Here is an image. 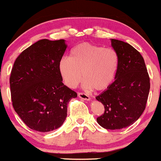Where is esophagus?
<instances>
[{
    "instance_id": "obj_1",
    "label": "esophagus",
    "mask_w": 161,
    "mask_h": 161,
    "mask_svg": "<svg viewBox=\"0 0 161 161\" xmlns=\"http://www.w3.org/2000/svg\"><path fill=\"white\" fill-rule=\"evenodd\" d=\"M78 96H79L80 98H82V99H84L86 101L90 100V97L89 96V95L85 94V93H83V92H79L78 93Z\"/></svg>"
}]
</instances>
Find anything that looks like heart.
Masks as SVG:
<instances>
[{
	"instance_id": "obj_1",
	"label": "heart",
	"mask_w": 161,
	"mask_h": 161,
	"mask_svg": "<svg viewBox=\"0 0 161 161\" xmlns=\"http://www.w3.org/2000/svg\"><path fill=\"white\" fill-rule=\"evenodd\" d=\"M118 65L119 56L114 49L82 43L72 49L69 58H61L58 70L68 87H76L83 75L85 87L104 91L112 83Z\"/></svg>"
}]
</instances>
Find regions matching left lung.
I'll use <instances>...</instances> for the list:
<instances>
[{"label":"left lung","instance_id":"1","mask_svg":"<svg viewBox=\"0 0 161 161\" xmlns=\"http://www.w3.org/2000/svg\"><path fill=\"white\" fill-rule=\"evenodd\" d=\"M111 42L119 56V65L115 80L95 97L105 107L97 122L105 129L117 130L131 125L144 112L150 78L144 58L137 49L121 40L112 39Z\"/></svg>","mask_w":161,"mask_h":161}]
</instances>
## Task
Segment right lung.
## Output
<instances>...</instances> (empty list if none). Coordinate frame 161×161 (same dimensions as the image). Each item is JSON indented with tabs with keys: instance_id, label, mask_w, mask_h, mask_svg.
<instances>
[{
	"instance_id": "1",
	"label": "right lung",
	"mask_w": 161,
	"mask_h": 161,
	"mask_svg": "<svg viewBox=\"0 0 161 161\" xmlns=\"http://www.w3.org/2000/svg\"><path fill=\"white\" fill-rule=\"evenodd\" d=\"M67 45L64 40H40L19 55L10 76L13 107L32 130L59 128L67 116V104L77 93L63 83L58 63Z\"/></svg>"
}]
</instances>
